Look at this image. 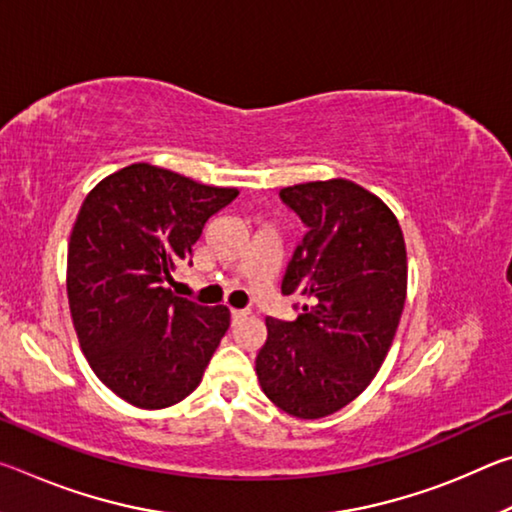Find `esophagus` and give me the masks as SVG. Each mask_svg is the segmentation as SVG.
<instances>
[{"mask_svg": "<svg viewBox=\"0 0 512 512\" xmlns=\"http://www.w3.org/2000/svg\"><path fill=\"white\" fill-rule=\"evenodd\" d=\"M230 316H232V323H239V320H244L248 316V311L246 309H232Z\"/></svg>", "mask_w": 512, "mask_h": 512, "instance_id": "34e87169", "label": "esophagus"}]
</instances>
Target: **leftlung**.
Here are the masks:
<instances>
[{
    "label": "left lung",
    "instance_id": "left-lung-1",
    "mask_svg": "<svg viewBox=\"0 0 512 512\" xmlns=\"http://www.w3.org/2000/svg\"><path fill=\"white\" fill-rule=\"evenodd\" d=\"M307 225L282 280L302 314L266 318L255 359L262 391L302 420L332 415L366 391L391 350L406 300L400 221L379 196L345 178L284 187Z\"/></svg>",
    "mask_w": 512,
    "mask_h": 512
}]
</instances>
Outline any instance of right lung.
<instances>
[{
    "instance_id": "1",
    "label": "right lung",
    "mask_w": 512,
    "mask_h": 512,
    "mask_svg": "<svg viewBox=\"0 0 512 512\" xmlns=\"http://www.w3.org/2000/svg\"><path fill=\"white\" fill-rule=\"evenodd\" d=\"M237 194L137 162L85 196L67 248L69 311L94 375L137 409L194 393L228 332V307L178 298L169 284Z\"/></svg>"
}]
</instances>
